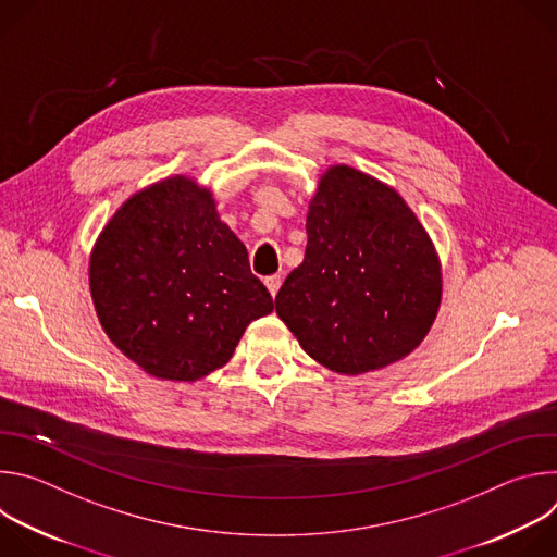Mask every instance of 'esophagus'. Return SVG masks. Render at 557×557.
<instances>
[{
    "instance_id": "esophagus-1",
    "label": "esophagus",
    "mask_w": 557,
    "mask_h": 557,
    "mask_svg": "<svg viewBox=\"0 0 557 557\" xmlns=\"http://www.w3.org/2000/svg\"><path fill=\"white\" fill-rule=\"evenodd\" d=\"M264 284H267L269 293L275 297L277 290H280V286H282V275H269V277L264 280Z\"/></svg>"
}]
</instances>
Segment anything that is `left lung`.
Returning <instances> with one entry per match:
<instances>
[{
    "label": "left lung",
    "mask_w": 557,
    "mask_h": 557,
    "mask_svg": "<svg viewBox=\"0 0 557 557\" xmlns=\"http://www.w3.org/2000/svg\"><path fill=\"white\" fill-rule=\"evenodd\" d=\"M306 233L304 262L275 297L301 348L342 374L410 355L436 317L441 267L404 198L352 168H331Z\"/></svg>",
    "instance_id": "1"
}]
</instances>
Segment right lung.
<instances>
[{
    "instance_id": "obj_1",
    "label": "right lung",
    "mask_w": 557,
    "mask_h": 557,
    "mask_svg": "<svg viewBox=\"0 0 557 557\" xmlns=\"http://www.w3.org/2000/svg\"><path fill=\"white\" fill-rule=\"evenodd\" d=\"M90 290L119 350L172 381L224 366L245 329L273 310L245 245L189 178L151 185L114 213L92 251Z\"/></svg>"
}]
</instances>
